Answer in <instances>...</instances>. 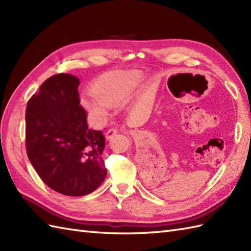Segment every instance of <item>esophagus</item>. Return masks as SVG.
<instances>
[{
  "instance_id": "34e87169",
  "label": "esophagus",
  "mask_w": 251,
  "mask_h": 251,
  "mask_svg": "<svg viewBox=\"0 0 251 251\" xmlns=\"http://www.w3.org/2000/svg\"><path fill=\"white\" fill-rule=\"evenodd\" d=\"M117 132H119V129L117 128H111L105 132V138L109 140V139H111V138H113L117 134Z\"/></svg>"
}]
</instances>
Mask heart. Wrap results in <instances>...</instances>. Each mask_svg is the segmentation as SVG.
<instances>
[{"label": "heart", "instance_id": "heart-1", "mask_svg": "<svg viewBox=\"0 0 251 251\" xmlns=\"http://www.w3.org/2000/svg\"><path fill=\"white\" fill-rule=\"evenodd\" d=\"M142 77V73L136 70L101 74L92 84V95L82 98V104L93 120L102 122L109 106L119 105L137 92Z\"/></svg>", "mask_w": 251, "mask_h": 251}]
</instances>
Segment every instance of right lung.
I'll return each instance as SVG.
<instances>
[{"label": "right lung", "mask_w": 251, "mask_h": 251, "mask_svg": "<svg viewBox=\"0 0 251 251\" xmlns=\"http://www.w3.org/2000/svg\"><path fill=\"white\" fill-rule=\"evenodd\" d=\"M79 79L52 75L26 104L25 149L42 181L68 196L92 193L103 182L106 169L102 131L89 129L79 104Z\"/></svg>", "instance_id": "right-lung-1"}]
</instances>
